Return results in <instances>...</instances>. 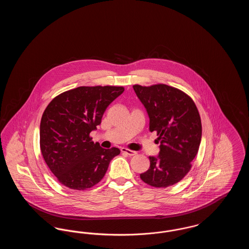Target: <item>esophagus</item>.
Segmentation results:
<instances>
[{"instance_id":"1","label":"esophagus","mask_w":249,"mask_h":249,"mask_svg":"<svg viewBox=\"0 0 249 249\" xmlns=\"http://www.w3.org/2000/svg\"><path fill=\"white\" fill-rule=\"evenodd\" d=\"M121 152H122V153H125V154H127L128 156H134V155H136L135 151L130 150V149H128V148H125V147H122V148H121Z\"/></svg>"}]
</instances>
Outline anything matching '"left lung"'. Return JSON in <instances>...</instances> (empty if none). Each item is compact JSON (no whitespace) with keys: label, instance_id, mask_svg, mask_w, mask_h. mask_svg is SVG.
<instances>
[{"label":"left lung","instance_id":"1","mask_svg":"<svg viewBox=\"0 0 249 249\" xmlns=\"http://www.w3.org/2000/svg\"><path fill=\"white\" fill-rule=\"evenodd\" d=\"M133 89L149 117V130L159 136L160 153L149 157V169L140 175L155 188L177 184L190 172L201 139V122L193 100L182 90L158 84L134 85Z\"/></svg>","mask_w":249,"mask_h":249}]
</instances>
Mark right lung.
<instances>
[{
    "instance_id": "right-lung-1",
    "label": "right lung",
    "mask_w": 249,
    "mask_h": 249,
    "mask_svg": "<svg viewBox=\"0 0 249 249\" xmlns=\"http://www.w3.org/2000/svg\"><path fill=\"white\" fill-rule=\"evenodd\" d=\"M123 87H78L55 97L40 124L43 158L59 183L84 190L98 184L118 147L105 149L89 133L101 124L108 106L122 94Z\"/></svg>"
}]
</instances>
